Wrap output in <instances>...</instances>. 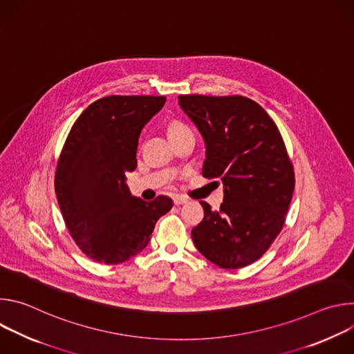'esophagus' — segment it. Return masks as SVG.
Instances as JSON below:
<instances>
[{
	"instance_id": "34e87169",
	"label": "esophagus",
	"mask_w": 354,
	"mask_h": 354,
	"mask_svg": "<svg viewBox=\"0 0 354 354\" xmlns=\"http://www.w3.org/2000/svg\"><path fill=\"white\" fill-rule=\"evenodd\" d=\"M174 203H175L176 206L185 205V203H187V198L183 197V196H174Z\"/></svg>"
}]
</instances>
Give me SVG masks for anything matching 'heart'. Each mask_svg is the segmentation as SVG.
Here are the masks:
<instances>
[{
	"label": "heart",
	"instance_id": "1",
	"mask_svg": "<svg viewBox=\"0 0 354 354\" xmlns=\"http://www.w3.org/2000/svg\"><path fill=\"white\" fill-rule=\"evenodd\" d=\"M187 131H190V129H189L185 123L178 122V120L171 122V124H169V127H168V134H169V137H171V136H176V134H182V133H187Z\"/></svg>",
	"mask_w": 354,
	"mask_h": 354
}]
</instances>
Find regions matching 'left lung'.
Masks as SVG:
<instances>
[{
	"instance_id": "8db88e82",
	"label": "left lung",
	"mask_w": 354,
	"mask_h": 354,
	"mask_svg": "<svg viewBox=\"0 0 354 354\" xmlns=\"http://www.w3.org/2000/svg\"><path fill=\"white\" fill-rule=\"evenodd\" d=\"M179 105L206 142L203 176L220 178L224 201L192 230L197 250L223 269L263 257L286 223L294 168L283 137L266 111L249 97L179 95Z\"/></svg>"
}]
</instances>
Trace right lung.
<instances>
[{"instance_id":"obj_1","label":"right lung","mask_w":354,"mask_h":354,"mask_svg":"<svg viewBox=\"0 0 354 354\" xmlns=\"http://www.w3.org/2000/svg\"><path fill=\"white\" fill-rule=\"evenodd\" d=\"M165 96L111 95L91 104L73 124L57 161L55 189L66 227L84 254L105 265L129 261L149 242L174 201L130 194L126 174L137 167L142 127Z\"/></svg>"}]
</instances>
